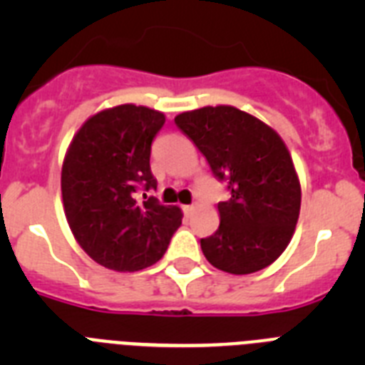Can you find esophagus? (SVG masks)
<instances>
[{
	"label": "esophagus",
	"mask_w": 365,
	"mask_h": 365,
	"mask_svg": "<svg viewBox=\"0 0 365 365\" xmlns=\"http://www.w3.org/2000/svg\"><path fill=\"white\" fill-rule=\"evenodd\" d=\"M193 210H195V205H186V206H182V212H185L186 215H192Z\"/></svg>",
	"instance_id": "obj_1"
}]
</instances>
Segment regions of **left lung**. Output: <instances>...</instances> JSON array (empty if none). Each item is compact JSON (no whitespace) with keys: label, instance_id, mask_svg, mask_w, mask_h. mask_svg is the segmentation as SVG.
<instances>
[{"label":"left lung","instance_id":"1","mask_svg":"<svg viewBox=\"0 0 365 365\" xmlns=\"http://www.w3.org/2000/svg\"><path fill=\"white\" fill-rule=\"evenodd\" d=\"M175 124L230 193L217 205L219 228L201 240L205 257L230 274L269 267L291 241L302 202L294 164L279 135L232 106L180 113Z\"/></svg>","mask_w":365,"mask_h":365}]
</instances>
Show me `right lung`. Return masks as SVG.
Segmentation results:
<instances>
[{
  "label": "right lung",
  "instance_id": "obj_1",
  "mask_svg": "<svg viewBox=\"0 0 365 365\" xmlns=\"http://www.w3.org/2000/svg\"><path fill=\"white\" fill-rule=\"evenodd\" d=\"M164 122L155 109L117 106L96 113L71 143L62 168L66 217L102 267L133 272L153 265L180 227L177 206L146 193L157 190L150 155Z\"/></svg>",
  "mask_w": 365,
  "mask_h": 365
}]
</instances>
